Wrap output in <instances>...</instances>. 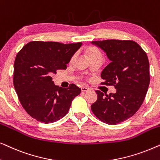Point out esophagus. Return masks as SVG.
Instances as JSON below:
<instances>
[{"label":"esophagus","mask_w":160,"mask_h":160,"mask_svg":"<svg viewBox=\"0 0 160 160\" xmlns=\"http://www.w3.org/2000/svg\"><path fill=\"white\" fill-rule=\"evenodd\" d=\"M81 89H82V92H87V91H89L90 89H89V87H82V88H81Z\"/></svg>","instance_id":"esophagus-1"}]
</instances>
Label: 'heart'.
<instances>
[{"label": "heart", "mask_w": 160, "mask_h": 160, "mask_svg": "<svg viewBox=\"0 0 160 160\" xmlns=\"http://www.w3.org/2000/svg\"><path fill=\"white\" fill-rule=\"evenodd\" d=\"M87 54H88L89 59L92 58H95V57H101L102 58L101 52H100L99 49H97V48H95V47H88L87 49ZM76 58V54H74L71 58V62H73V61L75 60Z\"/></svg>", "instance_id": "1"}]
</instances>
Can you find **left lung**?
I'll list each match as a JSON object with an SVG mask.
<instances>
[{
	"mask_svg": "<svg viewBox=\"0 0 160 160\" xmlns=\"http://www.w3.org/2000/svg\"><path fill=\"white\" fill-rule=\"evenodd\" d=\"M106 52L111 62L103 69L101 84L113 86L109 95L96 90L98 100L91 106L104 123L117 124L132 117L143 103L150 83L149 62L145 51L131 40L92 41Z\"/></svg>",
	"mask_w": 160,
	"mask_h": 160,
	"instance_id": "1",
	"label": "left lung"
}]
</instances>
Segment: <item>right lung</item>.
Instances as JSON below:
<instances>
[{
    "mask_svg": "<svg viewBox=\"0 0 160 160\" xmlns=\"http://www.w3.org/2000/svg\"><path fill=\"white\" fill-rule=\"evenodd\" d=\"M82 44L31 41L17 53L13 77L15 91L26 112L37 121L48 124L62 119L81 93L74 84L68 88L55 86L52 76L58 70L67 68Z\"/></svg>",
    "mask_w": 160,
    "mask_h": 160,
    "instance_id": "1",
    "label": "right lung"
}]
</instances>
